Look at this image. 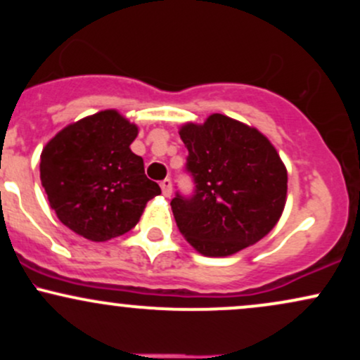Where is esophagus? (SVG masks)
I'll return each mask as SVG.
<instances>
[{
	"instance_id": "34e87169",
	"label": "esophagus",
	"mask_w": 360,
	"mask_h": 360,
	"mask_svg": "<svg viewBox=\"0 0 360 360\" xmlns=\"http://www.w3.org/2000/svg\"><path fill=\"white\" fill-rule=\"evenodd\" d=\"M160 189H162V194L166 198H169L172 194V183H171V179H164V181H160Z\"/></svg>"
}]
</instances>
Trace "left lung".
I'll use <instances>...</instances> for the list:
<instances>
[{
  "instance_id": "1",
  "label": "left lung",
  "mask_w": 360,
  "mask_h": 360,
  "mask_svg": "<svg viewBox=\"0 0 360 360\" xmlns=\"http://www.w3.org/2000/svg\"><path fill=\"white\" fill-rule=\"evenodd\" d=\"M186 169L194 194L171 201L177 229L206 257H226L266 237L286 205L288 171L276 147L257 128L213 113L184 123Z\"/></svg>"
}]
</instances>
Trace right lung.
Returning <instances> with one entry per match:
<instances>
[{"mask_svg": "<svg viewBox=\"0 0 360 360\" xmlns=\"http://www.w3.org/2000/svg\"><path fill=\"white\" fill-rule=\"evenodd\" d=\"M139 127L105 110L62 128L40 154V181L57 218L91 242H106L137 225L159 184L131 152Z\"/></svg>", "mask_w": 360, "mask_h": 360, "instance_id": "add662e5", "label": "right lung"}]
</instances>
